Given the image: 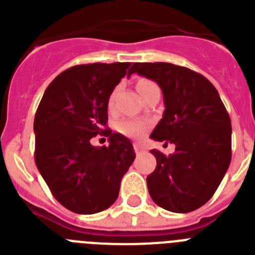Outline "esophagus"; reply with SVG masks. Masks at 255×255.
<instances>
[{"label": "esophagus", "mask_w": 255, "mask_h": 255, "mask_svg": "<svg viewBox=\"0 0 255 255\" xmlns=\"http://www.w3.org/2000/svg\"><path fill=\"white\" fill-rule=\"evenodd\" d=\"M134 150H135V153H136V154H141V153H144L143 145H141V144H139V143L134 144Z\"/></svg>", "instance_id": "esophagus-1"}]
</instances>
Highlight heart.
Segmentation results:
<instances>
[{
    "mask_svg": "<svg viewBox=\"0 0 255 255\" xmlns=\"http://www.w3.org/2000/svg\"><path fill=\"white\" fill-rule=\"evenodd\" d=\"M153 85H155L154 83L147 80V79H143V80H139L138 84H136V89L140 93V96L143 93L152 88ZM114 106V93L111 94L110 100H108V108H112ZM148 129V123L143 120H134V119H126V120L120 121L117 124V130L121 132V134L126 135V136H131V138H139L144 132L147 131Z\"/></svg>",
    "mask_w": 255,
    "mask_h": 255,
    "instance_id": "heart-1",
    "label": "heart"
}]
</instances>
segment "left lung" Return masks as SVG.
<instances>
[{"label":"left lung","instance_id":"8db88e82","mask_svg":"<svg viewBox=\"0 0 255 255\" xmlns=\"http://www.w3.org/2000/svg\"><path fill=\"white\" fill-rule=\"evenodd\" d=\"M138 73L154 80L163 93V117L150 138L175 144L168 157L152 149L155 170L147 177L157 206L188 213L206 204L231 162V120L217 89L202 74L168 62H135Z\"/></svg>","mask_w":255,"mask_h":255}]
</instances>
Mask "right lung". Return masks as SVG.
Listing matches in <instances>:
<instances>
[{
	"label": "right lung",
	"mask_w": 255,
	"mask_h": 255,
	"mask_svg": "<svg viewBox=\"0 0 255 255\" xmlns=\"http://www.w3.org/2000/svg\"><path fill=\"white\" fill-rule=\"evenodd\" d=\"M130 62L76 65L47 87L34 117V159L52 195L79 215L115 203L123 176L134 162L131 141L107 128V107ZM109 136L107 147L90 139Z\"/></svg>",
	"instance_id": "add662e5"
}]
</instances>
